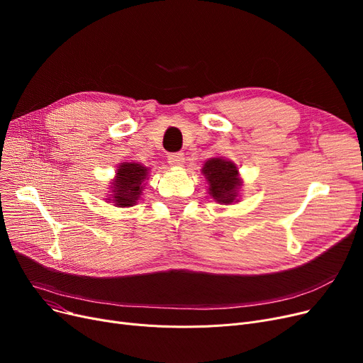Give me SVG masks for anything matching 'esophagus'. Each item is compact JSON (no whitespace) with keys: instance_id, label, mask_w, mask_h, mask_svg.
I'll return each mask as SVG.
<instances>
[{"instance_id":"esophagus-1","label":"esophagus","mask_w":363,"mask_h":363,"mask_svg":"<svg viewBox=\"0 0 363 363\" xmlns=\"http://www.w3.org/2000/svg\"><path fill=\"white\" fill-rule=\"evenodd\" d=\"M167 160H169V164L170 166H182L184 162H185V156L182 155V152H172V155L167 156Z\"/></svg>"}]
</instances>
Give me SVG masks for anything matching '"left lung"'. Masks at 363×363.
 <instances>
[{
  "instance_id": "obj_1",
  "label": "left lung",
  "mask_w": 363,
  "mask_h": 363,
  "mask_svg": "<svg viewBox=\"0 0 363 363\" xmlns=\"http://www.w3.org/2000/svg\"><path fill=\"white\" fill-rule=\"evenodd\" d=\"M201 174L208 184V194L218 203L231 204L238 201V189L242 182L235 163L222 157H213L204 163Z\"/></svg>"
}]
</instances>
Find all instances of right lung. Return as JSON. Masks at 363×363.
I'll return each mask as SVG.
<instances>
[{
    "mask_svg": "<svg viewBox=\"0 0 363 363\" xmlns=\"http://www.w3.org/2000/svg\"><path fill=\"white\" fill-rule=\"evenodd\" d=\"M148 179V167L133 163L123 162L116 170V178L111 182V200L118 207H130L137 204L141 193L144 191V181Z\"/></svg>",
    "mask_w": 363,
    "mask_h": 363,
    "instance_id": "obj_1",
    "label": "right lung"
}]
</instances>
